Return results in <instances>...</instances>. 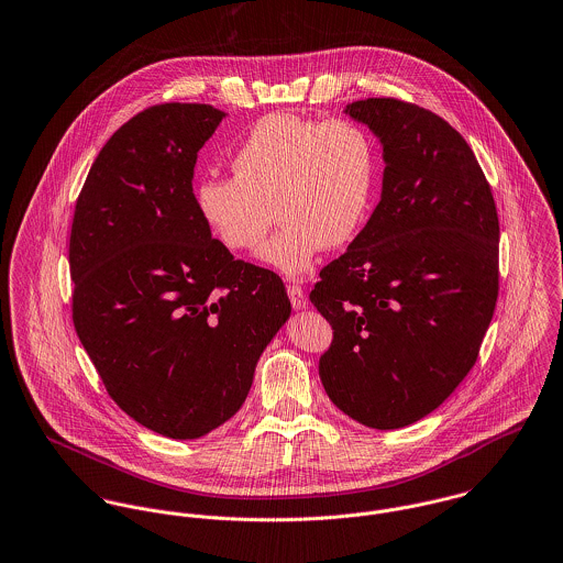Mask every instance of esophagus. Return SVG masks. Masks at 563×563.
<instances>
[{
	"mask_svg": "<svg viewBox=\"0 0 563 563\" xmlns=\"http://www.w3.org/2000/svg\"><path fill=\"white\" fill-rule=\"evenodd\" d=\"M288 297H290V303H292V307H295V309H306L307 297L301 286H297V284L288 286Z\"/></svg>",
	"mask_w": 563,
	"mask_h": 563,
	"instance_id": "esophagus-1",
	"label": "esophagus"
}]
</instances>
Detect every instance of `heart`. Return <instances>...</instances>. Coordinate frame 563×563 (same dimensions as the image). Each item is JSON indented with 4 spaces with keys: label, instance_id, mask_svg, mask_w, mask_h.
I'll return each instance as SVG.
<instances>
[{
    "label": "heart",
    "instance_id": "heart-1",
    "mask_svg": "<svg viewBox=\"0 0 563 563\" xmlns=\"http://www.w3.org/2000/svg\"><path fill=\"white\" fill-rule=\"evenodd\" d=\"M234 178H205L196 206L232 252H252L273 208L282 228L257 260L286 277L311 271L324 247L351 243L365 225L378 176L376 146L353 120L297 113L260 118L232 161Z\"/></svg>",
    "mask_w": 563,
    "mask_h": 563
}]
</instances>
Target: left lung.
Returning a JSON list of instances; mask_svg holds the SVG:
<instances>
[{
  "instance_id": "left-lung-1",
  "label": "left lung",
  "mask_w": 563,
  "mask_h": 563,
  "mask_svg": "<svg viewBox=\"0 0 563 563\" xmlns=\"http://www.w3.org/2000/svg\"><path fill=\"white\" fill-rule=\"evenodd\" d=\"M383 146V191L309 301L333 327L320 357L331 402L376 430L443 405L473 367L499 290V219L461 133L396 99L346 104Z\"/></svg>"
}]
</instances>
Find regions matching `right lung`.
<instances>
[{
  "instance_id": "add662e5",
  "label": "right lung",
  "mask_w": 563,
  "mask_h": 563,
  "mask_svg": "<svg viewBox=\"0 0 563 563\" xmlns=\"http://www.w3.org/2000/svg\"><path fill=\"white\" fill-rule=\"evenodd\" d=\"M223 111L156 104L102 146L70 230L73 320L113 402L167 439H200L243 407L290 318L284 282L214 241L194 196Z\"/></svg>"
}]
</instances>
